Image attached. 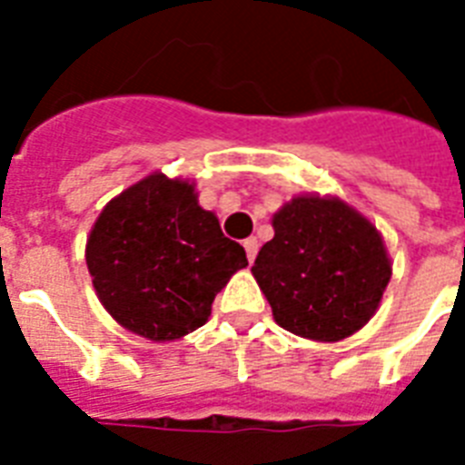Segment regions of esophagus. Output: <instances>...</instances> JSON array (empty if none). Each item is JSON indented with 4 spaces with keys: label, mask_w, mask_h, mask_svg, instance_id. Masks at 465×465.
<instances>
[{
    "label": "esophagus",
    "mask_w": 465,
    "mask_h": 465,
    "mask_svg": "<svg viewBox=\"0 0 465 465\" xmlns=\"http://www.w3.org/2000/svg\"><path fill=\"white\" fill-rule=\"evenodd\" d=\"M243 248H246V255H248V261L253 262L255 261V255H258V239H246L243 241Z\"/></svg>",
    "instance_id": "1"
}]
</instances>
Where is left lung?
<instances>
[{"label": "left lung", "instance_id": "8db88e82", "mask_svg": "<svg viewBox=\"0 0 465 465\" xmlns=\"http://www.w3.org/2000/svg\"><path fill=\"white\" fill-rule=\"evenodd\" d=\"M272 229L251 272L275 323L316 342L361 331L393 275L381 232L345 200L313 193L284 203Z\"/></svg>", "mask_w": 465, "mask_h": 465}]
</instances>
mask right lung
Returning <instances> with one entry per match:
<instances>
[{"label":"right lung","instance_id":"right-lung-1","mask_svg":"<svg viewBox=\"0 0 465 465\" xmlns=\"http://www.w3.org/2000/svg\"><path fill=\"white\" fill-rule=\"evenodd\" d=\"M246 251L226 239L195 183L149 173L105 204L86 239L98 302L125 331L173 342L207 323Z\"/></svg>","mask_w":465,"mask_h":465}]
</instances>
